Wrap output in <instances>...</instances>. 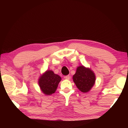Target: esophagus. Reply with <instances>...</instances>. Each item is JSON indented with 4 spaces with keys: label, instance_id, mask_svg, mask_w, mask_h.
I'll use <instances>...</instances> for the list:
<instances>
[{
    "label": "esophagus",
    "instance_id": "esophagus-1",
    "mask_svg": "<svg viewBox=\"0 0 128 128\" xmlns=\"http://www.w3.org/2000/svg\"><path fill=\"white\" fill-rule=\"evenodd\" d=\"M64 78H65L66 79V80H70V76L67 75V76H66L64 77Z\"/></svg>",
    "mask_w": 128,
    "mask_h": 128
}]
</instances>
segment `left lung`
Here are the masks:
<instances>
[{"mask_svg": "<svg viewBox=\"0 0 128 128\" xmlns=\"http://www.w3.org/2000/svg\"><path fill=\"white\" fill-rule=\"evenodd\" d=\"M72 80L77 88L83 93L90 91L96 82V75L90 68L80 66L76 69Z\"/></svg>", "mask_w": 128, "mask_h": 128, "instance_id": "obj_1", "label": "left lung"}]
</instances>
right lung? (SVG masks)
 Masks as SVG:
<instances>
[{
  "label": "right lung",
  "mask_w": 128,
  "mask_h": 128,
  "mask_svg": "<svg viewBox=\"0 0 128 128\" xmlns=\"http://www.w3.org/2000/svg\"><path fill=\"white\" fill-rule=\"evenodd\" d=\"M61 80L60 76L55 74L51 70H47L40 76L38 82L41 91L44 94L51 95L55 93Z\"/></svg>",
  "instance_id": "1"
}]
</instances>
